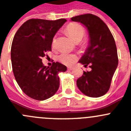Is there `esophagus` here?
Listing matches in <instances>:
<instances>
[{
    "label": "esophagus",
    "mask_w": 131,
    "mask_h": 131,
    "mask_svg": "<svg viewBox=\"0 0 131 131\" xmlns=\"http://www.w3.org/2000/svg\"><path fill=\"white\" fill-rule=\"evenodd\" d=\"M73 69H74V68H73V67H68V70H72Z\"/></svg>",
    "instance_id": "34e87169"
}]
</instances>
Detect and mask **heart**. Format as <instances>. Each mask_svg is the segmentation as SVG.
<instances>
[{
	"label": "heart",
	"instance_id": "heart-1",
	"mask_svg": "<svg viewBox=\"0 0 131 131\" xmlns=\"http://www.w3.org/2000/svg\"><path fill=\"white\" fill-rule=\"evenodd\" d=\"M65 32L67 35L71 38L74 42H80L82 46H85L88 43L86 38H83L85 35V30L82 25L78 23H70L67 25L65 28ZM55 42V38L52 39V46H54ZM59 61L67 65H72L77 61V56L74 54L63 53L58 57Z\"/></svg>",
	"mask_w": 131,
	"mask_h": 131
}]
</instances>
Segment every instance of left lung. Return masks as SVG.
<instances>
[{"label":"left lung","instance_id":"obj_1","mask_svg":"<svg viewBox=\"0 0 131 131\" xmlns=\"http://www.w3.org/2000/svg\"><path fill=\"white\" fill-rule=\"evenodd\" d=\"M84 25L89 30L90 45L79 61L90 72H83L76 81L78 88L91 97L103 96L108 91L117 64V48L113 35L106 23L98 16L86 14L71 18Z\"/></svg>","mask_w":131,"mask_h":131}]
</instances>
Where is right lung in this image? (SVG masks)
<instances>
[{"instance_id": "right-lung-1", "label": "right lung", "mask_w": 131, "mask_h": 131, "mask_svg": "<svg viewBox=\"0 0 131 131\" xmlns=\"http://www.w3.org/2000/svg\"><path fill=\"white\" fill-rule=\"evenodd\" d=\"M67 19H30L16 32L11 47V61L14 76L25 94L37 100L48 99L59 87L60 72L67 67L53 63L50 67L43 65L42 57L51 51L55 33Z\"/></svg>"}]
</instances>
